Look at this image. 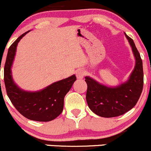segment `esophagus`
Wrapping results in <instances>:
<instances>
[{"instance_id":"1","label":"esophagus","mask_w":151,"mask_h":151,"mask_svg":"<svg viewBox=\"0 0 151 151\" xmlns=\"http://www.w3.org/2000/svg\"><path fill=\"white\" fill-rule=\"evenodd\" d=\"M85 71L83 70H79L78 71L76 72V76H77V78L79 79H83V77L85 76Z\"/></svg>"}]
</instances>
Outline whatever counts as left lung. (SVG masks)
Returning a JSON list of instances; mask_svg holds the SVG:
<instances>
[{"label": "left lung", "instance_id": "1", "mask_svg": "<svg viewBox=\"0 0 151 151\" xmlns=\"http://www.w3.org/2000/svg\"><path fill=\"white\" fill-rule=\"evenodd\" d=\"M125 36L135 58L134 68L128 80L118 86L108 87L90 77H85L88 105L93 113L101 117H116L125 114L136 105L142 94L144 86L142 60L133 40L126 34Z\"/></svg>", "mask_w": 151, "mask_h": 151}]
</instances>
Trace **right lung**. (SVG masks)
Segmentation results:
<instances>
[{
  "instance_id": "add662e5",
  "label": "right lung",
  "mask_w": 151,
  "mask_h": 151,
  "mask_svg": "<svg viewBox=\"0 0 151 151\" xmlns=\"http://www.w3.org/2000/svg\"><path fill=\"white\" fill-rule=\"evenodd\" d=\"M29 30L19 36L9 47L4 68V81L7 96L19 113L32 121L47 122L55 119L62 113L64 98L69 92L76 76L54 82L42 90L29 92L15 84L12 76V65L17 47L20 40Z\"/></svg>"
}]
</instances>
